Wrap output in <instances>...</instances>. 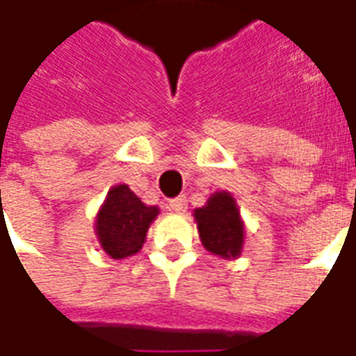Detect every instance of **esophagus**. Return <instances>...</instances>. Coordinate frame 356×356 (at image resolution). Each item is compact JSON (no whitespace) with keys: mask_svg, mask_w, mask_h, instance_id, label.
Here are the masks:
<instances>
[{"mask_svg":"<svg viewBox=\"0 0 356 356\" xmlns=\"http://www.w3.org/2000/svg\"><path fill=\"white\" fill-rule=\"evenodd\" d=\"M169 209L171 211H175V213H185L187 211V197H175V199H171L169 201Z\"/></svg>","mask_w":356,"mask_h":356,"instance_id":"esophagus-1","label":"esophagus"}]
</instances>
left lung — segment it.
Listing matches in <instances>:
<instances>
[{
    "label": "left lung",
    "instance_id": "1",
    "mask_svg": "<svg viewBox=\"0 0 356 356\" xmlns=\"http://www.w3.org/2000/svg\"><path fill=\"white\" fill-rule=\"evenodd\" d=\"M202 246L220 258H234L242 250L244 227L234 199L228 193H215L209 202L195 211Z\"/></svg>",
    "mask_w": 356,
    "mask_h": 356
}]
</instances>
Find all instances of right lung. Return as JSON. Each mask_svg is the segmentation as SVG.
I'll list each match as a JSON object with an SVG mask.
<instances>
[{
  "label": "right lung",
  "mask_w": 356,
  "mask_h": 356,
  "mask_svg": "<svg viewBox=\"0 0 356 356\" xmlns=\"http://www.w3.org/2000/svg\"><path fill=\"white\" fill-rule=\"evenodd\" d=\"M157 213V207L143 204L128 185L110 189L96 218V234L106 254L120 260L140 252Z\"/></svg>",
  "instance_id": "add662e5"
}]
</instances>
